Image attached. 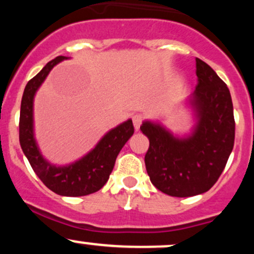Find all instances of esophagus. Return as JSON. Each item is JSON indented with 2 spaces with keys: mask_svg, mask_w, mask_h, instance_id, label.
I'll list each match as a JSON object with an SVG mask.
<instances>
[{
  "mask_svg": "<svg viewBox=\"0 0 254 254\" xmlns=\"http://www.w3.org/2000/svg\"><path fill=\"white\" fill-rule=\"evenodd\" d=\"M142 116L141 115H135L132 117V122H133V127H135L136 131L139 130V127H141L142 124Z\"/></svg>",
  "mask_w": 254,
  "mask_h": 254,
  "instance_id": "esophagus-1",
  "label": "esophagus"
}]
</instances>
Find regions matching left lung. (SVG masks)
<instances>
[{
	"label": "left lung",
	"instance_id": "1",
	"mask_svg": "<svg viewBox=\"0 0 254 254\" xmlns=\"http://www.w3.org/2000/svg\"><path fill=\"white\" fill-rule=\"evenodd\" d=\"M196 89L185 100L193 116L190 133L177 135L160 122L144 121L149 139L144 156L150 182L168 196L191 197L210 190L233 150L235 122L227 84L196 58Z\"/></svg>",
	"mask_w": 254,
	"mask_h": 254
}]
</instances>
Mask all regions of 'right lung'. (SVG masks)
<instances>
[{
	"label": "right lung",
	"mask_w": 254,
	"mask_h": 254,
	"mask_svg": "<svg viewBox=\"0 0 254 254\" xmlns=\"http://www.w3.org/2000/svg\"><path fill=\"white\" fill-rule=\"evenodd\" d=\"M69 57L58 56L26 84L21 100L19 138L22 151L46 188L61 196H87L100 190L109 180L119 151L133 133L131 119L107 131L86 155L71 164L57 166L43 156L34 136V97L55 65Z\"/></svg>",
	"instance_id": "obj_1"
}]
</instances>
